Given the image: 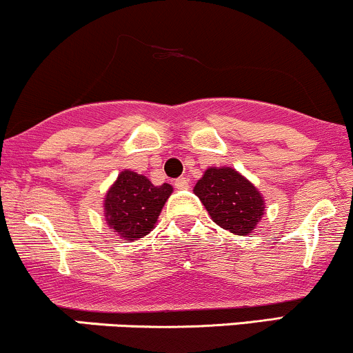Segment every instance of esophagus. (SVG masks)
Returning <instances> with one entry per match:
<instances>
[{
	"label": "esophagus",
	"instance_id": "obj_1",
	"mask_svg": "<svg viewBox=\"0 0 353 353\" xmlns=\"http://www.w3.org/2000/svg\"><path fill=\"white\" fill-rule=\"evenodd\" d=\"M188 187H190V181L187 178H178L175 181V188H178V190H187Z\"/></svg>",
	"mask_w": 353,
	"mask_h": 353
}]
</instances>
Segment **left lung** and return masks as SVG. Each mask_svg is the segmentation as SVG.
<instances>
[{
    "instance_id": "1",
    "label": "left lung",
    "mask_w": 353,
    "mask_h": 353,
    "mask_svg": "<svg viewBox=\"0 0 353 353\" xmlns=\"http://www.w3.org/2000/svg\"><path fill=\"white\" fill-rule=\"evenodd\" d=\"M212 221L236 236H252L263 219V193L230 166H210L193 187Z\"/></svg>"
}]
</instances>
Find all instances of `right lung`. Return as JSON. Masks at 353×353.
I'll use <instances>...</instances> for the list:
<instances>
[{
  "label": "right lung",
  "mask_w": 353,
  "mask_h": 353,
  "mask_svg": "<svg viewBox=\"0 0 353 353\" xmlns=\"http://www.w3.org/2000/svg\"><path fill=\"white\" fill-rule=\"evenodd\" d=\"M172 192L170 183L153 185L145 175L123 170L105 192V223L123 241H138L154 229Z\"/></svg>",
  "instance_id": "right-lung-1"
}]
</instances>
